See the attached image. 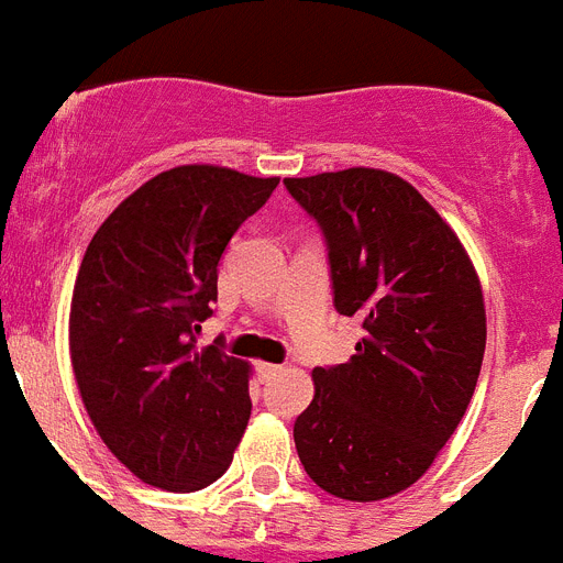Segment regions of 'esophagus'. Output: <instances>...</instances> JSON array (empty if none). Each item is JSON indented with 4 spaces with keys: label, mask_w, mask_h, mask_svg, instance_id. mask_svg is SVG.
Returning a JSON list of instances; mask_svg holds the SVG:
<instances>
[{
    "label": "esophagus",
    "mask_w": 563,
    "mask_h": 563,
    "mask_svg": "<svg viewBox=\"0 0 563 563\" xmlns=\"http://www.w3.org/2000/svg\"><path fill=\"white\" fill-rule=\"evenodd\" d=\"M283 372V366H277V363H257V375L263 377V380H272V377H277Z\"/></svg>",
    "instance_id": "esophagus-1"
}]
</instances>
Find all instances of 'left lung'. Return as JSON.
<instances>
[{"label": "left lung", "mask_w": 563, "mask_h": 563, "mask_svg": "<svg viewBox=\"0 0 563 563\" xmlns=\"http://www.w3.org/2000/svg\"><path fill=\"white\" fill-rule=\"evenodd\" d=\"M283 186L323 231L334 309L363 325L352 361L311 372L297 455L325 493L389 498L432 466L478 384V274L455 231L395 174L346 168Z\"/></svg>", "instance_id": "8db88e82"}]
</instances>
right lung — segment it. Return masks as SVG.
Wrapping results in <instances>:
<instances>
[{
	"mask_svg": "<svg viewBox=\"0 0 563 563\" xmlns=\"http://www.w3.org/2000/svg\"><path fill=\"white\" fill-rule=\"evenodd\" d=\"M277 177L179 165L99 225L70 300V363L99 438L136 478L194 493L229 470L245 432L249 363L197 346L217 266Z\"/></svg>",
	"mask_w": 563,
	"mask_h": 563,
	"instance_id": "right-lung-1",
	"label": "right lung"
}]
</instances>
